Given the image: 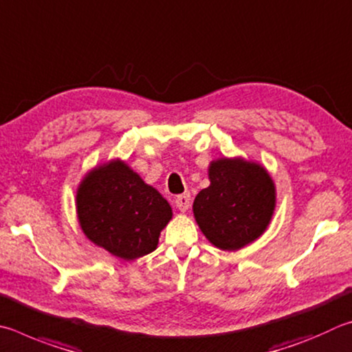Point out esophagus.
Returning <instances> with one entry per match:
<instances>
[{"label": "esophagus", "mask_w": 352, "mask_h": 352, "mask_svg": "<svg viewBox=\"0 0 352 352\" xmlns=\"http://www.w3.org/2000/svg\"><path fill=\"white\" fill-rule=\"evenodd\" d=\"M175 204H176L177 208H179L181 212H187L188 207H190V195L188 193H184V195L176 196Z\"/></svg>", "instance_id": "1"}]
</instances>
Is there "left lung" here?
I'll return each mask as SVG.
<instances>
[{
  "mask_svg": "<svg viewBox=\"0 0 352 352\" xmlns=\"http://www.w3.org/2000/svg\"><path fill=\"white\" fill-rule=\"evenodd\" d=\"M208 179L210 186L193 202L196 223L208 241L238 250L261 236L275 210V186L264 166L223 157L208 166Z\"/></svg>",
  "mask_w": 352,
  "mask_h": 352,
  "instance_id": "left-lung-1",
  "label": "left lung"
}]
</instances>
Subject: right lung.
I'll list each match as a JSON object with an SVG mask.
<instances>
[{
  "label": "right lung",
  "mask_w": 352,
  "mask_h": 352,
  "mask_svg": "<svg viewBox=\"0 0 352 352\" xmlns=\"http://www.w3.org/2000/svg\"><path fill=\"white\" fill-rule=\"evenodd\" d=\"M80 227L92 243L122 260H135L157 248L171 207L122 160L86 175L77 190Z\"/></svg>",
  "instance_id": "right-lung-1"
}]
</instances>
